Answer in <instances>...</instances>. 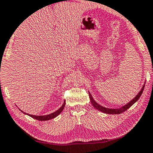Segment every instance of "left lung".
I'll list each match as a JSON object with an SVG mask.
<instances>
[{
	"mask_svg": "<svg viewBox=\"0 0 153 153\" xmlns=\"http://www.w3.org/2000/svg\"><path fill=\"white\" fill-rule=\"evenodd\" d=\"M144 85H145V83H144V85L142 86L141 89H140V91L138 92V94H137L136 96H135L134 98L132 99L131 101L129 102L128 103H127L126 105H124V106H123L120 108H106L103 106H102V105L99 104L96 101V100L94 99L93 96H91L89 91V96L90 100H91V103L92 104V105H93V106L95 108H96L97 110H98V111H101L102 112H104V113H106V114H121V113H122V112H123L126 111H127V109L131 107L132 105H133L134 103H136L137 100H138L140 96H141L142 94V92H143Z\"/></svg>",
	"mask_w": 153,
	"mask_h": 153,
	"instance_id": "obj_1",
	"label": "left lung"
}]
</instances>
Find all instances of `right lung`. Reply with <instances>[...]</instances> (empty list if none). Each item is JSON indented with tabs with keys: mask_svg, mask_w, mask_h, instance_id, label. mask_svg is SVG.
<instances>
[{
	"mask_svg": "<svg viewBox=\"0 0 153 153\" xmlns=\"http://www.w3.org/2000/svg\"><path fill=\"white\" fill-rule=\"evenodd\" d=\"M65 105H66V100H64V103H63V104L62 105V106L60 107L58 110H57L56 111H55L54 112H52V113L49 114H47V115H40V116H39V115L29 114H27V113H26V112H24V111H21V110H20V109L19 110H20V111H21V112H23L24 114L28 115V116L31 117L32 118H33L34 119H36V120H39V121H48V120L56 118V117L58 116V115L62 112V111H63L64 108V107H65Z\"/></svg>",
	"mask_w": 153,
	"mask_h": 153,
	"instance_id": "1",
	"label": "right lung"
}]
</instances>
